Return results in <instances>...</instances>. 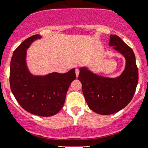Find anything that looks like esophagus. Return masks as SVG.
<instances>
[{"label":"esophagus","mask_w":148,"mask_h":148,"mask_svg":"<svg viewBox=\"0 0 148 148\" xmlns=\"http://www.w3.org/2000/svg\"><path fill=\"white\" fill-rule=\"evenodd\" d=\"M75 72H76V76H77V77L79 76V70L77 69H76Z\"/></svg>","instance_id":"esophagus-1"}]
</instances>
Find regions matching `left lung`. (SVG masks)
<instances>
[{"mask_svg":"<svg viewBox=\"0 0 148 148\" xmlns=\"http://www.w3.org/2000/svg\"><path fill=\"white\" fill-rule=\"evenodd\" d=\"M109 46L125 60L124 70L116 77L99 75L88 66L79 67L78 79L91 110L99 114H111L120 111L132 101L138 84V69L132 48L116 35H110Z\"/></svg>","mask_w":148,"mask_h":148,"instance_id":"obj_1","label":"left lung"}]
</instances>
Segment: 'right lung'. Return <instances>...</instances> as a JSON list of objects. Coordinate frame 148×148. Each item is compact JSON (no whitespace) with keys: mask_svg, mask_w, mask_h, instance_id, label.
Listing matches in <instances>:
<instances>
[{"mask_svg":"<svg viewBox=\"0 0 148 148\" xmlns=\"http://www.w3.org/2000/svg\"><path fill=\"white\" fill-rule=\"evenodd\" d=\"M36 34L25 40L13 52L10 65V87L20 105L28 112L41 117L57 114L63 107L69 85L76 79L75 69L64 74H34L27 63V50Z\"/></svg>","mask_w":148,"mask_h":148,"instance_id":"obj_1","label":"right lung"}]
</instances>
